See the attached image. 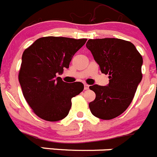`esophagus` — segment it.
<instances>
[{
    "label": "esophagus",
    "mask_w": 157,
    "mask_h": 157,
    "mask_svg": "<svg viewBox=\"0 0 157 157\" xmlns=\"http://www.w3.org/2000/svg\"><path fill=\"white\" fill-rule=\"evenodd\" d=\"M89 87H90V86L87 85V84H85V85H84V90H89Z\"/></svg>",
    "instance_id": "34e87169"
}]
</instances>
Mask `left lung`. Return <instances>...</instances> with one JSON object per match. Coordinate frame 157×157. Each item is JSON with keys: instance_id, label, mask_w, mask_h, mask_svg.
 Segmentation results:
<instances>
[{"instance_id": "obj_1", "label": "left lung", "mask_w": 157, "mask_h": 157, "mask_svg": "<svg viewBox=\"0 0 157 157\" xmlns=\"http://www.w3.org/2000/svg\"><path fill=\"white\" fill-rule=\"evenodd\" d=\"M86 47L102 73L109 75V85L90 86L96 94L89 104L90 112L101 120H112L130 105L141 81L143 59L134 44L119 38L90 39Z\"/></svg>"}]
</instances>
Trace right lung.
Returning <instances> with one entry per match:
<instances>
[{"instance_id": "1", "label": "right lung", "mask_w": 157, "mask_h": 157, "mask_svg": "<svg viewBox=\"0 0 157 157\" xmlns=\"http://www.w3.org/2000/svg\"><path fill=\"white\" fill-rule=\"evenodd\" d=\"M86 40L43 37L23 52L19 82L27 102L42 120H63L68 115L71 98L83 90L82 82H64L56 74L68 68L75 53Z\"/></svg>"}]
</instances>
